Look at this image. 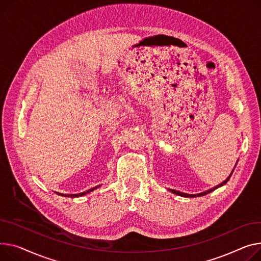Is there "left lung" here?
Listing matches in <instances>:
<instances>
[{
	"label": "left lung",
	"instance_id": "1",
	"mask_svg": "<svg viewBox=\"0 0 261 261\" xmlns=\"http://www.w3.org/2000/svg\"><path fill=\"white\" fill-rule=\"evenodd\" d=\"M236 164H237V162H236ZM235 164V165H236ZM234 168H235V166H234ZM233 171H234V169L232 170V172L230 173V175L227 177V179L225 180H223L221 184H219L218 186H216V187H214V188H212V189H210V190H207V191H205V192H202V193H199V194H186V193H181V192H179V191H175V190H170L172 193H174V194H177V195H179V196H184V197H197V196H203V195H205V194H207V193H210V192H212V191H214L215 189H217V188H219V187H221V186H223L224 184H227L228 182V180L230 179V177H231V175H232V173H233Z\"/></svg>",
	"mask_w": 261,
	"mask_h": 261
}]
</instances>
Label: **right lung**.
<instances>
[{
    "label": "right lung",
    "mask_w": 261,
    "mask_h": 261,
    "mask_svg": "<svg viewBox=\"0 0 261 261\" xmlns=\"http://www.w3.org/2000/svg\"><path fill=\"white\" fill-rule=\"evenodd\" d=\"M97 187H99V186H97ZM97 187H94V188H92V189H90V190H88V191H86V192H83V193H80V194H68V195H66V194H62L63 196H68V197H77V196H83V195H85V194H87V193H89V192H91V191H93L94 189H96ZM60 195V194H59Z\"/></svg>",
    "instance_id": "1"
}]
</instances>
